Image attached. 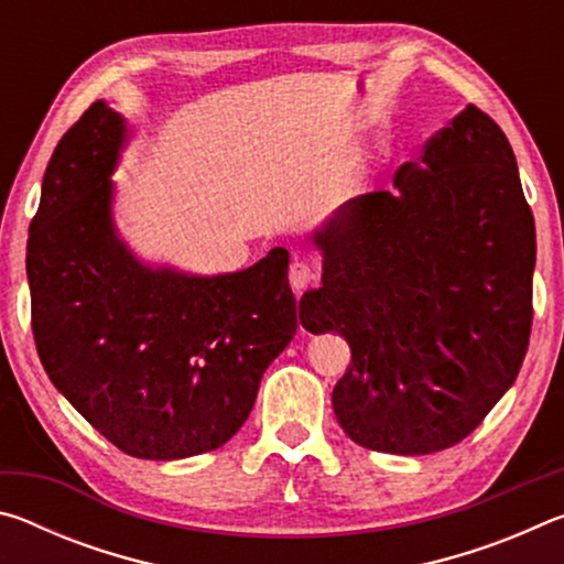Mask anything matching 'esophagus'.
Listing matches in <instances>:
<instances>
[{
  "label": "esophagus",
  "mask_w": 564,
  "mask_h": 564,
  "mask_svg": "<svg viewBox=\"0 0 564 564\" xmlns=\"http://www.w3.org/2000/svg\"><path fill=\"white\" fill-rule=\"evenodd\" d=\"M313 279H316V275H313V269L305 261H301V259H295L293 263H291V269H289V281H291V285L295 291H301V289H305V285H308Z\"/></svg>",
  "instance_id": "obj_1"
}]
</instances>
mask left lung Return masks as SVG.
Wrapping results in <instances>:
<instances>
[{
	"mask_svg": "<svg viewBox=\"0 0 564 564\" xmlns=\"http://www.w3.org/2000/svg\"><path fill=\"white\" fill-rule=\"evenodd\" d=\"M393 186L350 198L316 234L323 285L301 323L348 340L333 410L350 441L427 455L465 441L520 373L534 218L508 137L473 104Z\"/></svg>",
	"mask_w": 564,
	"mask_h": 564,
	"instance_id": "left-lung-1",
	"label": "left lung"
}]
</instances>
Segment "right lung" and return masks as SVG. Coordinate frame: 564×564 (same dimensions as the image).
Masks as SVG:
<instances>
[{
  "instance_id": "1",
  "label": "right lung",
  "mask_w": 564,
  "mask_h": 564,
  "mask_svg": "<svg viewBox=\"0 0 564 564\" xmlns=\"http://www.w3.org/2000/svg\"><path fill=\"white\" fill-rule=\"evenodd\" d=\"M127 121L94 101L44 171L26 279L36 352L56 390L141 460L231 441L299 321L289 251L238 273L151 271L111 224V174Z\"/></svg>"
}]
</instances>
